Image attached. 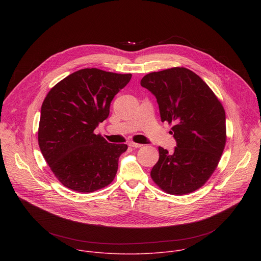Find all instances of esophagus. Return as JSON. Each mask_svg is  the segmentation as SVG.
Instances as JSON below:
<instances>
[{"instance_id": "esophagus-1", "label": "esophagus", "mask_w": 261, "mask_h": 261, "mask_svg": "<svg viewBox=\"0 0 261 261\" xmlns=\"http://www.w3.org/2000/svg\"><path fill=\"white\" fill-rule=\"evenodd\" d=\"M129 145H130V146H132V147H135V148H138V147H141V146H142V144H140V143H136V142H133V141L129 142Z\"/></svg>"}]
</instances>
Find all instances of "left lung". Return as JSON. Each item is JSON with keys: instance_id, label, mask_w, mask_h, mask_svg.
Masks as SVG:
<instances>
[{"instance_id": "obj_1", "label": "left lung", "mask_w": 261, "mask_h": 261, "mask_svg": "<svg viewBox=\"0 0 261 261\" xmlns=\"http://www.w3.org/2000/svg\"><path fill=\"white\" fill-rule=\"evenodd\" d=\"M141 87L155 95L162 122L172 124L176 140L169 153L159 146V160L151 171L164 192L185 195L199 189L218 166L226 143L223 105L193 71L173 67L146 74Z\"/></svg>"}]
</instances>
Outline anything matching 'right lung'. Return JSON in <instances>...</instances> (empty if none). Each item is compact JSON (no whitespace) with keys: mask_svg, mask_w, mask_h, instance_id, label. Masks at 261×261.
I'll return each mask as SVG.
<instances>
[{"mask_svg":"<svg viewBox=\"0 0 261 261\" xmlns=\"http://www.w3.org/2000/svg\"><path fill=\"white\" fill-rule=\"evenodd\" d=\"M132 74L86 68L58 83L46 95L38 129L41 153L66 188L91 193L114 180L127 144L109 143L94 130L107 119L114 97Z\"/></svg>","mask_w":261,"mask_h":261,"instance_id":"obj_1","label":"right lung"}]
</instances>
